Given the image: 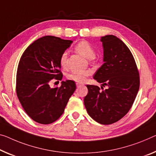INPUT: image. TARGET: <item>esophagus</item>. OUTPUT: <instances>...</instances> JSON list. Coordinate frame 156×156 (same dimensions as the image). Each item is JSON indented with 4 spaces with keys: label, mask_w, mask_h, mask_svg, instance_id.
I'll use <instances>...</instances> for the list:
<instances>
[{
    "label": "esophagus",
    "mask_w": 156,
    "mask_h": 156,
    "mask_svg": "<svg viewBox=\"0 0 156 156\" xmlns=\"http://www.w3.org/2000/svg\"><path fill=\"white\" fill-rule=\"evenodd\" d=\"M81 85H82V83H79V82H76V86H77V87H78V86H81Z\"/></svg>",
    "instance_id": "esophagus-1"
}]
</instances>
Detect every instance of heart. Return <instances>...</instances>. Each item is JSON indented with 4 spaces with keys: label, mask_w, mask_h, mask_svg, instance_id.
Wrapping results in <instances>:
<instances>
[{
    "label": "heart",
    "mask_w": 156,
    "mask_h": 156,
    "mask_svg": "<svg viewBox=\"0 0 156 156\" xmlns=\"http://www.w3.org/2000/svg\"><path fill=\"white\" fill-rule=\"evenodd\" d=\"M75 49L79 54L82 55L86 58L91 60L95 58V51L93 48L89 43L86 41H81L78 42L75 45ZM60 65L63 68H65L67 65V52L65 51L61 54L60 58ZM89 71L83 72H72L66 75L67 78L69 80L76 81V82H83L86 78L90 75Z\"/></svg>",
    "instance_id": "b5f03b06"
}]
</instances>
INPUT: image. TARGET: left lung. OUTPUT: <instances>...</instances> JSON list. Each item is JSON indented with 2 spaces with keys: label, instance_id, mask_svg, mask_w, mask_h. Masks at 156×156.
<instances>
[{
  "label": "left lung",
  "instance_id": "left-lung-1",
  "mask_svg": "<svg viewBox=\"0 0 156 156\" xmlns=\"http://www.w3.org/2000/svg\"><path fill=\"white\" fill-rule=\"evenodd\" d=\"M100 41L104 63L93 78L108 88L101 90L98 86L86 85L88 92L83 101L93 120L109 125L123 118L133 106L140 88V75L133 54L122 40L109 35Z\"/></svg>",
  "mask_w": 156,
  "mask_h": 156
}]
</instances>
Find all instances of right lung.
<instances>
[{"label":"right lung","mask_w":156,"mask_h":156,"mask_svg":"<svg viewBox=\"0 0 156 156\" xmlns=\"http://www.w3.org/2000/svg\"><path fill=\"white\" fill-rule=\"evenodd\" d=\"M72 40L47 35L30 44L21 56L16 72V92L21 106L33 121L50 124L63 114L76 89L74 81H62L51 88L54 80L61 81L60 58Z\"/></svg>","instance_id":"add662e5"}]
</instances>
